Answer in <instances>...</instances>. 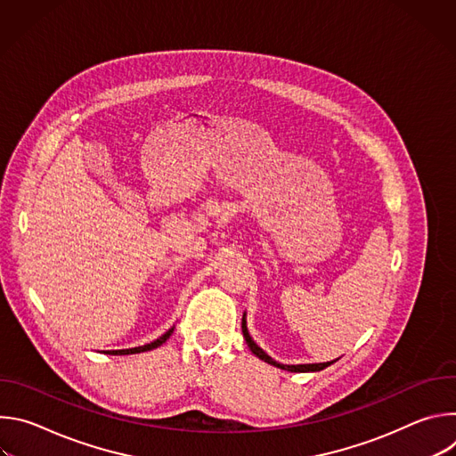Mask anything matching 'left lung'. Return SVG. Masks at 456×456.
<instances>
[{"instance_id":"1","label":"left lung","mask_w":456,"mask_h":456,"mask_svg":"<svg viewBox=\"0 0 456 456\" xmlns=\"http://www.w3.org/2000/svg\"><path fill=\"white\" fill-rule=\"evenodd\" d=\"M241 332H243V338H245V341H247V346L250 348V352H252L256 357H259L262 361H265V362H269V364H273V366H276V368L287 370V371H319V370H324V368L330 366V364L334 362V361H330V362H319V364H280V362H276L273 357H269L262 348H259V346L252 341V338L248 336V330H247L245 315H243V319H241Z\"/></svg>"}]
</instances>
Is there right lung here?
<instances>
[{
    "mask_svg": "<svg viewBox=\"0 0 456 456\" xmlns=\"http://www.w3.org/2000/svg\"><path fill=\"white\" fill-rule=\"evenodd\" d=\"M173 330H175V327H173V329H169L162 338H159L157 341H153V343H150V345L137 346V348H129V350H113V352H108V354H115V355H127V354H141V352H148V350L159 348L160 345H164V343L169 339V336L173 334Z\"/></svg>",
    "mask_w": 456,
    "mask_h": 456,
    "instance_id": "add662e5",
    "label": "right lung"
}]
</instances>
